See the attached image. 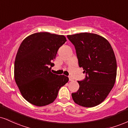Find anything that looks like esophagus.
I'll return each mask as SVG.
<instances>
[{
    "label": "esophagus",
    "instance_id": "1",
    "mask_svg": "<svg viewBox=\"0 0 128 128\" xmlns=\"http://www.w3.org/2000/svg\"><path fill=\"white\" fill-rule=\"evenodd\" d=\"M68 78H69V80H70V81H73V79H72V77H69Z\"/></svg>",
    "mask_w": 128,
    "mask_h": 128
}]
</instances>
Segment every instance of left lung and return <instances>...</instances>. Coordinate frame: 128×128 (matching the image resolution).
I'll return each instance as SVG.
<instances>
[{
    "label": "left lung",
    "mask_w": 128,
    "mask_h": 128,
    "mask_svg": "<svg viewBox=\"0 0 128 128\" xmlns=\"http://www.w3.org/2000/svg\"><path fill=\"white\" fill-rule=\"evenodd\" d=\"M74 46L80 67L86 74L85 79L78 81L79 89L72 93L76 104L93 107L102 102L114 85L117 62L109 42L97 34L81 33L68 35Z\"/></svg>",
    "instance_id": "8db88e82"
}]
</instances>
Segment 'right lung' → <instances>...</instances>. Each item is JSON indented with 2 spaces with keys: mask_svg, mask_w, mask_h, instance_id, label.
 <instances>
[{
  "mask_svg": "<svg viewBox=\"0 0 128 128\" xmlns=\"http://www.w3.org/2000/svg\"><path fill=\"white\" fill-rule=\"evenodd\" d=\"M67 41L64 35L38 32L23 40L14 63V79L24 99L33 105L53 102L68 77L52 73L51 67L59 48Z\"/></svg>",
  "mask_w": 128,
  "mask_h": 128,
  "instance_id": "add662e5",
  "label": "right lung"
}]
</instances>
